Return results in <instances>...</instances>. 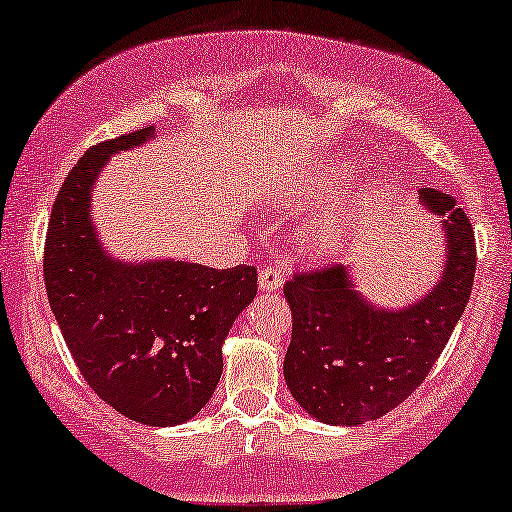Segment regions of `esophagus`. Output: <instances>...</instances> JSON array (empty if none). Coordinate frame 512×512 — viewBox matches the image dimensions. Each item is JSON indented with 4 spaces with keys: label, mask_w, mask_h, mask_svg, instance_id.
<instances>
[{
    "label": "esophagus",
    "mask_w": 512,
    "mask_h": 512,
    "mask_svg": "<svg viewBox=\"0 0 512 512\" xmlns=\"http://www.w3.org/2000/svg\"><path fill=\"white\" fill-rule=\"evenodd\" d=\"M282 285H285V270L280 266L270 263V266L258 270V289L261 292H277V289H282Z\"/></svg>",
    "instance_id": "1"
}]
</instances>
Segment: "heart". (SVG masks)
Segmentation results:
<instances>
[{"instance_id":"obj_1","label":"heart","mask_w":512,"mask_h":512,"mask_svg":"<svg viewBox=\"0 0 512 512\" xmlns=\"http://www.w3.org/2000/svg\"><path fill=\"white\" fill-rule=\"evenodd\" d=\"M346 180H349V168H346L342 161L330 163V166L320 170L318 189H313L311 199L323 201L327 197H334V194L342 192ZM351 237L353 223L349 216H344V213H330V216L318 218L311 230H308V244H311V249L320 256L339 254V251L346 249V244L351 242Z\"/></svg>"}]
</instances>
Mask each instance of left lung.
Here are the masks:
<instances>
[{
    "mask_svg": "<svg viewBox=\"0 0 512 512\" xmlns=\"http://www.w3.org/2000/svg\"><path fill=\"white\" fill-rule=\"evenodd\" d=\"M418 194L444 232L439 280L418 301L375 304L358 292L346 266L301 273L285 285L294 315L285 382L296 403L325 425L358 427L406 401L468 306L477 266L470 218L451 194L430 187Z\"/></svg>",
    "mask_w": 512,
    "mask_h": 512,
    "instance_id": "left-lung-1",
    "label": "left lung"
}]
</instances>
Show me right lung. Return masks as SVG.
Instances as JSON below:
<instances>
[{
	"mask_svg": "<svg viewBox=\"0 0 512 512\" xmlns=\"http://www.w3.org/2000/svg\"><path fill=\"white\" fill-rule=\"evenodd\" d=\"M156 128L87 151L63 180L44 244L49 306L85 382L125 418L149 427L192 420L223 375V344L254 301L256 268L216 270L178 258L123 261L106 251L92 194L113 154Z\"/></svg>",
	"mask_w": 512,
	"mask_h": 512,
	"instance_id": "add662e5",
	"label": "right lung"
}]
</instances>
